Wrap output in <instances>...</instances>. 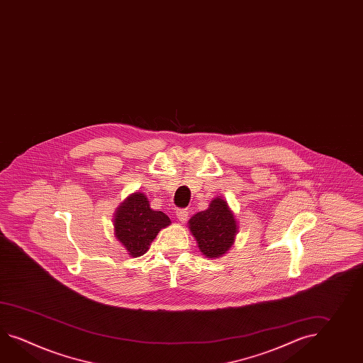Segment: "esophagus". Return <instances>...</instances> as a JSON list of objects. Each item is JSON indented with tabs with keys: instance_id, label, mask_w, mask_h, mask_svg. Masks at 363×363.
Returning a JSON list of instances; mask_svg holds the SVG:
<instances>
[{
	"instance_id": "34e87169",
	"label": "esophagus",
	"mask_w": 363,
	"mask_h": 363,
	"mask_svg": "<svg viewBox=\"0 0 363 363\" xmlns=\"http://www.w3.org/2000/svg\"><path fill=\"white\" fill-rule=\"evenodd\" d=\"M177 218L179 220V223H186L187 221V218H189V212H187V210H179L177 211Z\"/></svg>"
}]
</instances>
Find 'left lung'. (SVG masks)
I'll list each match as a JSON object with an SVG mask.
<instances>
[{
  "instance_id": "8db88e82",
  "label": "left lung",
  "mask_w": 363,
  "mask_h": 363,
  "mask_svg": "<svg viewBox=\"0 0 363 363\" xmlns=\"http://www.w3.org/2000/svg\"><path fill=\"white\" fill-rule=\"evenodd\" d=\"M190 232L207 258H220L232 247L238 226L233 212L221 198H215L206 211L189 220Z\"/></svg>"
}]
</instances>
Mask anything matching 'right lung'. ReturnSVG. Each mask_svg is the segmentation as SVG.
<instances>
[{"instance_id": "1", "label": "right lung", "mask_w": 363, "mask_h": 363, "mask_svg": "<svg viewBox=\"0 0 363 363\" xmlns=\"http://www.w3.org/2000/svg\"><path fill=\"white\" fill-rule=\"evenodd\" d=\"M114 235L125 246L133 258L145 254L151 242L162 228L170 224V218L150 207L143 193L129 195L114 215Z\"/></svg>"}]
</instances>
